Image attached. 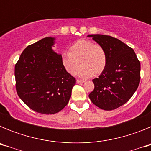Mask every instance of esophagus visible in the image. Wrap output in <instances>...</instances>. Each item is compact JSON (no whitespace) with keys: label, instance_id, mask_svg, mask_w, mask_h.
<instances>
[{"label":"esophagus","instance_id":"esophagus-1","mask_svg":"<svg viewBox=\"0 0 151 151\" xmlns=\"http://www.w3.org/2000/svg\"><path fill=\"white\" fill-rule=\"evenodd\" d=\"M85 82V81L84 80H81V79H77L76 80V83L77 84H82Z\"/></svg>","mask_w":151,"mask_h":151}]
</instances>
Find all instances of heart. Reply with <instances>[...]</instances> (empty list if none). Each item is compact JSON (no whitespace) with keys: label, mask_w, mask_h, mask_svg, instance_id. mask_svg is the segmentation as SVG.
Segmentation results:
<instances>
[{"label":"heart","mask_w":151,"mask_h":151,"mask_svg":"<svg viewBox=\"0 0 151 151\" xmlns=\"http://www.w3.org/2000/svg\"><path fill=\"white\" fill-rule=\"evenodd\" d=\"M60 60L64 69L71 75L77 73L81 63L83 66L78 71V76L82 78L101 73L107 62L106 51L101 45L84 39L73 44L69 47V52H63Z\"/></svg>","instance_id":"obj_1"}]
</instances>
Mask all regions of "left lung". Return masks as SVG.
<instances>
[{
  "instance_id": "8db88e82",
  "label": "left lung",
  "mask_w": 151,
  "mask_h": 151,
  "mask_svg": "<svg viewBox=\"0 0 151 151\" xmlns=\"http://www.w3.org/2000/svg\"><path fill=\"white\" fill-rule=\"evenodd\" d=\"M104 49L107 57L105 69L93 79L94 88L89 94L91 102L104 110L125 104L138 88L141 63L132 48L110 35H89Z\"/></svg>"
}]
</instances>
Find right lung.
I'll list each match as a JSON object with an SVG mask.
<instances>
[{"label": "right lung", "mask_w": 151, "mask_h": 151, "mask_svg": "<svg viewBox=\"0 0 151 151\" xmlns=\"http://www.w3.org/2000/svg\"><path fill=\"white\" fill-rule=\"evenodd\" d=\"M55 38L47 37L29 45L15 65L16 89L29 108L54 114L67 105L76 78L66 71L60 54L52 50Z\"/></svg>", "instance_id": "1"}]
</instances>
